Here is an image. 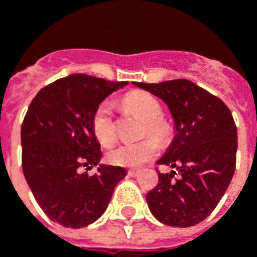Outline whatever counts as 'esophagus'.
Wrapping results in <instances>:
<instances>
[{"label": "esophagus", "mask_w": 257, "mask_h": 257, "mask_svg": "<svg viewBox=\"0 0 257 257\" xmlns=\"http://www.w3.org/2000/svg\"><path fill=\"white\" fill-rule=\"evenodd\" d=\"M139 173H140V171H138V169H129L128 176H131V178H136Z\"/></svg>", "instance_id": "1"}]
</instances>
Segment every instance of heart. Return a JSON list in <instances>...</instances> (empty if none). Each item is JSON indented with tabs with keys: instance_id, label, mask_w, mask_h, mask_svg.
I'll use <instances>...</instances> for the list:
<instances>
[{
	"instance_id": "b5f03b06",
	"label": "heart",
	"mask_w": 257,
	"mask_h": 257,
	"mask_svg": "<svg viewBox=\"0 0 257 257\" xmlns=\"http://www.w3.org/2000/svg\"><path fill=\"white\" fill-rule=\"evenodd\" d=\"M123 107L138 114L146 121L145 134L151 135L158 140H164L168 134V125L162 121L161 104L156 97L147 92L134 90L123 96ZM92 129L96 139L103 146H110L115 140V125L112 119V106L110 101H101L93 112ZM153 138H146L135 143H122L114 147L107 160L112 165L125 168H138L151 161L158 153V143Z\"/></svg>"
}]
</instances>
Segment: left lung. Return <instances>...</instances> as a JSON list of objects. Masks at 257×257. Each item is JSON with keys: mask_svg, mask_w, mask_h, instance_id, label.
<instances>
[{"mask_svg": "<svg viewBox=\"0 0 257 257\" xmlns=\"http://www.w3.org/2000/svg\"><path fill=\"white\" fill-rule=\"evenodd\" d=\"M135 85L160 97L175 121V138L157 161L173 171L158 172V184L146 195L147 205L167 226L198 224L219 204L235 171L237 126L231 111L189 79Z\"/></svg>", "mask_w": 257, "mask_h": 257, "instance_id": "left-lung-1", "label": "left lung"}]
</instances>
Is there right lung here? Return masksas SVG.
Segmentation results:
<instances>
[{
	"label": "right lung",
	"instance_id": "obj_1",
	"mask_svg": "<svg viewBox=\"0 0 257 257\" xmlns=\"http://www.w3.org/2000/svg\"><path fill=\"white\" fill-rule=\"evenodd\" d=\"M125 85L71 74L42 88L26 112L23 173L41 209L62 226L79 228L97 220L126 176L122 167L99 164L100 143L92 129L97 106ZM90 165H99L92 177L80 171Z\"/></svg>",
	"mask_w": 257,
	"mask_h": 257
}]
</instances>
